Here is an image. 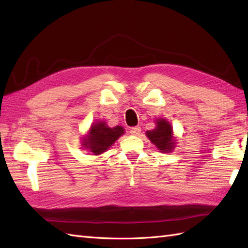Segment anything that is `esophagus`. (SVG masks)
Masks as SVG:
<instances>
[{
    "mask_svg": "<svg viewBox=\"0 0 248 248\" xmlns=\"http://www.w3.org/2000/svg\"><path fill=\"white\" fill-rule=\"evenodd\" d=\"M140 127H133V128H131V130H130V133L132 134V135H135V136H138V135H140Z\"/></svg>",
    "mask_w": 248,
    "mask_h": 248,
    "instance_id": "1",
    "label": "esophagus"
}]
</instances>
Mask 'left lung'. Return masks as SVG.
I'll return each instance as SVG.
<instances>
[{"mask_svg": "<svg viewBox=\"0 0 248 248\" xmlns=\"http://www.w3.org/2000/svg\"><path fill=\"white\" fill-rule=\"evenodd\" d=\"M146 135L148 136L151 143H154L163 152H170L175 145L171 127L165 119L157 120L155 129L147 131Z\"/></svg>", "mask_w": 248, "mask_h": 248, "instance_id": "8db88e82", "label": "left lung"}]
</instances>
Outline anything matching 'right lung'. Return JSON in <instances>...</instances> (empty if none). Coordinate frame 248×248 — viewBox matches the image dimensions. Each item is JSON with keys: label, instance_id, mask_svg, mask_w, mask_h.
I'll use <instances>...</instances> for the list:
<instances>
[{"label": "right lung", "instance_id": "right-lung-1", "mask_svg": "<svg viewBox=\"0 0 248 248\" xmlns=\"http://www.w3.org/2000/svg\"><path fill=\"white\" fill-rule=\"evenodd\" d=\"M124 130L120 125L109 128L105 124V123L101 121V123L92 125L91 132L87 135V138L84 140L83 145L86 148H89L93 154L101 155L102 152L108 150L109 146H112L114 141L117 140L124 134Z\"/></svg>", "mask_w": 248, "mask_h": 248}]
</instances>
